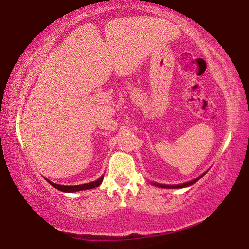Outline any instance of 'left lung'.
Wrapping results in <instances>:
<instances>
[{
	"mask_svg": "<svg viewBox=\"0 0 249 249\" xmlns=\"http://www.w3.org/2000/svg\"><path fill=\"white\" fill-rule=\"evenodd\" d=\"M202 177H203V175L200 176L199 178H196L195 180L190 181V182H187V183H183V184H175V185H167V184H158V183H154L155 185H157V187H160V188H168V189H178V188H184V187H189V185H191L193 183H196L197 180L201 179Z\"/></svg>",
	"mask_w": 249,
	"mask_h": 249,
	"instance_id": "obj_1",
	"label": "left lung"
}]
</instances>
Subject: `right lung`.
I'll return each mask as SVG.
<instances>
[{"instance_id":"obj_1","label":"right lung","mask_w":249,"mask_h":249,"mask_svg":"<svg viewBox=\"0 0 249 249\" xmlns=\"http://www.w3.org/2000/svg\"><path fill=\"white\" fill-rule=\"evenodd\" d=\"M103 181V177H101L100 179H98L96 181H93V182H90V183H84V184H79V185H60V184H56L53 182H48L53 185V188L58 189V190H60L62 192H75V191H80V190H89V189H93L99 187V185L102 183Z\"/></svg>"}]
</instances>
